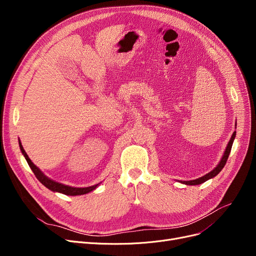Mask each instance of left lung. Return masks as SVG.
Instances as JSON below:
<instances>
[{"label":"left lung","instance_id":"1","mask_svg":"<svg viewBox=\"0 0 256 256\" xmlns=\"http://www.w3.org/2000/svg\"><path fill=\"white\" fill-rule=\"evenodd\" d=\"M234 138H236V132L232 134V138H230V142H228V145H227V147H226V150H225V152H224V156H222V160H220V163H219V165L214 168L212 171H210V172H208V174H206L204 176H202V178H197V180H188V182H182V184H189V186H194V184H202V182H206V180H208L210 178H214L217 176V174L223 169V167L225 166V164H226V162H227V158H228V156H230V150H232V143H234Z\"/></svg>","mask_w":256,"mask_h":256}]
</instances>
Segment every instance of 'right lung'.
I'll return each instance as SVG.
<instances>
[{"label":"right lung","mask_w":256,"mask_h":256,"mask_svg":"<svg viewBox=\"0 0 256 256\" xmlns=\"http://www.w3.org/2000/svg\"><path fill=\"white\" fill-rule=\"evenodd\" d=\"M20 150L22 152V154L24 156L26 162H28L30 168L32 169L33 173L35 174L36 178L42 182L44 186H46L48 189H50V191H54V192H59V193H62V194H65V195H70V196H76V195H83V194H87L91 191H93L98 186L96 184V186H87V188H74V186H65V184H62L60 182H54L52 180H50L48 178H46L44 174L40 171L33 163L32 160L29 158L28 154H26L24 147L22 145V143L20 142Z\"/></svg>","instance_id":"right-lung-1"}]
</instances>
